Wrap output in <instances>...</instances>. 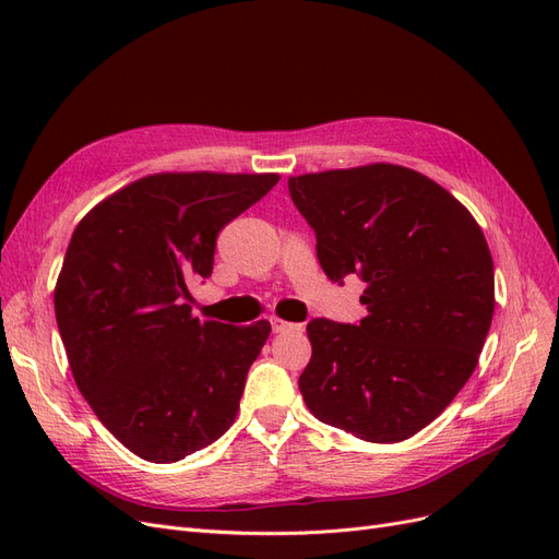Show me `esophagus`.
<instances>
[{"instance_id": "1", "label": "esophagus", "mask_w": 559, "mask_h": 559, "mask_svg": "<svg viewBox=\"0 0 559 559\" xmlns=\"http://www.w3.org/2000/svg\"><path fill=\"white\" fill-rule=\"evenodd\" d=\"M270 326H273L275 333H286V331H300L302 324H292V321H284L280 317H270Z\"/></svg>"}]
</instances>
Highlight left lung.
<instances>
[{"label": "left lung", "instance_id": "obj_1", "mask_svg": "<svg viewBox=\"0 0 559 559\" xmlns=\"http://www.w3.org/2000/svg\"><path fill=\"white\" fill-rule=\"evenodd\" d=\"M333 282L357 273V326L312 319L298 378L310 413L368 443H399L460 394L495 314V263L473 214L411 167L373 163L289 177Z\"/></svg>", "mask_w": 559, "mask_h": 559}]
</instances>
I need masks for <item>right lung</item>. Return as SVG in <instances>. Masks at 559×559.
Segmentation results:
<instances>
[{"label": "right lung", "mask_w": 559, "mask_h": 559, "mask_svg": "<svg viewBox=\"0 0 559 559\" xmlns=\"http://www.w3.org/2000/svg\"><path fill=\"white\" fill-rule=\"evenodd\" d=\"M280 175L158 173L81 218L56 282L74 382L97 419L146 462H179L226 433L270 321H200L183 302L210 277L216 235Z\"/></svg>", "instance_id": "right-lung-1"}]
</instances>
